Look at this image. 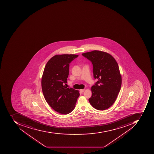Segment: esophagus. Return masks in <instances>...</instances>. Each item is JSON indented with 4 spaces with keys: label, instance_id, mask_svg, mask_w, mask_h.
<instances>
[{
    "label": "esophagus",
    "instance_id": "esophagus-1",
    "mask_svg": "<svg viewBox=\"0 0 154 154\" xmlns=\"http://www.w3.org/2000/svg\"><path fill=\"white\" fill-rule=\"evenodd\" d=\"M79 91H81V93H83V91H85V89H81Z\"/></svg>",
    "mask_w": 154,
    "mask_h": 154
}]
</instances>
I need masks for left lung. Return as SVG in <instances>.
<instances>
[{
	"mask_svg": "<svg viewBox=\"0 0 154 154\" xmlns=\"http://www.w3.org/2000/svg\"><path fill=\"white\" fill-rule=\"evenodd\" d=\"M93 65V73L98 81L91 87L92 95L89 99L91 106L105 110L116 101L122 84V76L116 60L110 54L99 50L83 53Z\"/></svg>",
	"mask_w": 154,
	"mask_h": 154,
	"instance_id": "8db88e82",
	"label": "left lung"
}]
</instances>
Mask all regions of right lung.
<instances>
[{"instance_id":"1","label":"right lung","mask_w":154,"mask_h":154,"mask_svg":"<svg viewBox=\"0 0 154 154\" xmlns=\"http://www.w3.org/2000/svg\"><path fill=\"white\" fill-rule=\"evenodd\" d=\"M78 55L57 54L50 59L46 65L41 84L44 98L54 111L63 114L70 113L75 109L79 91L67 88L69 63Z\"/></svg>"}]
</instances>
